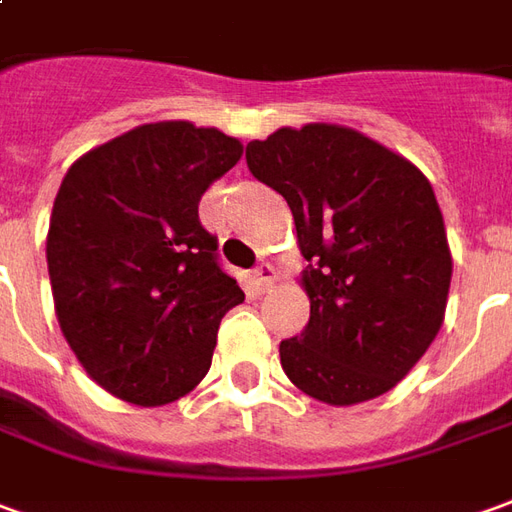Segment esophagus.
<instances>
[{
  "label": "esophagus",
  "instance_id": "esophagus-1",
  "mask_svg": "<svg viewBox=\"0 0 512 512\" xmlns=\"http://www.w3.org/2000/svg\"><path fill=\"white\" fill-rule=\"evenodd\" d=\"M253 281H256V290L264 292L273 287V281H276V270H273V264L262 262L256 270H253Z\"/></svg>",
  "mask_w": 512,
  "mask_h": 512
}]
</instances>
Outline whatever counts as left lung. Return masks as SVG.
Instances as JSON below:
<instances>
[{
	"instance_id": "obj_1",
	"label": "left lung",
	"mask_w": 512,
	"mask_h": 512,
	"mask_svg": "<svg viewBox=\"0 0 512 512\" xmlns=\"http://www.w3.org/2000/svg\"><path fill=\"white\" fill-rule=\"evenodd\" d=\"M256 181L287 200L309 323L281 340L306 396L359 404L393 390L438 337L451 253L424 172L357 130L281 128L245 150Z\"/></svg>"
}]
</instances>
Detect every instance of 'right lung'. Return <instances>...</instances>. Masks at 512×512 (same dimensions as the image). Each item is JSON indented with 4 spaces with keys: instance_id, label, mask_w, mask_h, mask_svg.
<instances>
[{
    "instance_id": "1",
    "label": "right lung",
    "mask_w": 512,
    "mask_h": 512,
    "mask_svg": "<svg viewBox=\"0 0 512 512\" xmlns=\"http://www.w3.org/2000/svg\"><path fill=\"white\" fill-rule=\"evenodd\" d=\"M242 144L192 122L128 130L74 161L49 217L47 264L66 343L94 382L158 407L209 373L217 329L245 301L197 203Z\"/></svg>"
}]
</instances>
